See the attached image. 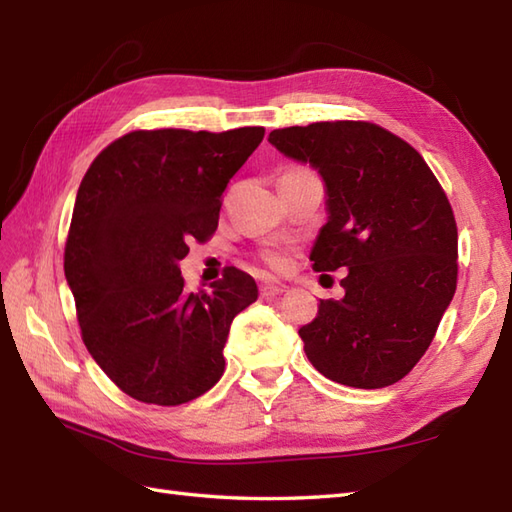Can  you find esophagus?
Instances as JSON below:
<instances>
[{
	"label": "esophagus",
	"mask_w": 512,
	"mask_h": 512,
	"mask_svg": "<svg viewBox=\"0 0 512 512\" xmlns=\"http://www.w3.org/2000/svg\"><path fill=\"white\" fill-rule=\"evenodd\" d=\"M284 292H286V286L279 284V281H273V284H264L262 286V295L264 297H279V295H284Z\"/></svg>",
	"instance_id": "obj_1"
}]
</instances>
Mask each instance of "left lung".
Wrapping results in <instances>:
<instances>
[{
  "label": "left lung",
  "instance_id": "left-lung-1",
  "mask_svg": "<svg viewBox=\"0 0 512 512\" xmlns=\"http://www.w3.org/2000/svg\"><path fill=\"white\" fill-rule=\"evenodd\" d=\"M270 145L310 162L328 222L314 239L317 273L345 270V297L321 301L299 336L308 361L347 387L380 389L427 352L458 284V226L427 162L363 121L273 129Z\"/></svg>",
  "mask_w": 512,
  "mask_h": 512
}]
</instances>
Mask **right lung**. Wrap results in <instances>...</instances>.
Listing matches in <instances>:
<instances>
[{"label":"right lung","instance_id":"1","mask_svg":"<svg viewBox=\"0 0 512 512\" xmlns=\"http://www.w3.org/2000/svg\"><path fill=\"white\" fill-rule=\"evenodd\" d=\"M264 127L132 132L94 158L76 193L63 270L83 343L103 372L147 405L176 407L224 374V345L255 279L228 268L187 292L189 239L215 233L222 193Z\"/></svg>","mask_w":512,"mask_h":512}]
</instances>
